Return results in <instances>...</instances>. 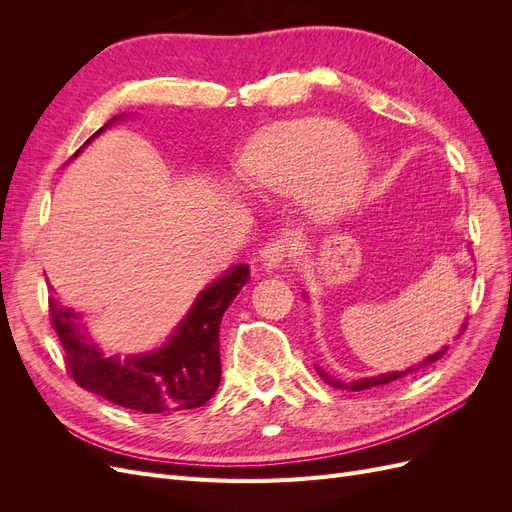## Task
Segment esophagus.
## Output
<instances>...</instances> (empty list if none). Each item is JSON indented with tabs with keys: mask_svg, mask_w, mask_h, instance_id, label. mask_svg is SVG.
Wrapping results in <instances>:
<instances>
[{
	"mask_svg": "<svg viewBox=\"0 0 512 512\" xmlns=\"http://www.w3.org/2000/svg\"><path fill=\"white\" fill-rule=\"evenodd\" d=\"M292 254H294L292 237H275L265 247H262V252H260L262 269H265L267 273L284 269Z\"/></svg>",
	"mask_w": 512,
	"mask_h": 512,
	"instance_id": "34e87169",
	"label": "esophagus"
}]
</instances>
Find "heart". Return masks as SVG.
<instances>
[{
	"instance_id": "1",
	"label": "heart",
	"mask_w": 512,
	"mask_h": 512,
	"mask_svg": "<svg viewBox=\"0 0 512 512\" xmlns=\"http://www.w3.org/2000/svg\"><path fill=\"white\" fill-rule=\"evenodd\" d=\"M243 175L256 188L292 194L312 181V205L335 218L363 194L369 158L354 132L333 119H297L258 132L241 153Z\"/></svg>"
}]
</instances>
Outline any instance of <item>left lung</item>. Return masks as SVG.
Returning <instances> with one entry per match:
<instances>
[{
  "mask_svg": "<svg viewBox=\"0 0 512 512\" xmlns=\"http://www.w3.org/2000/svg\"><path fill=\"white\" fill-rule=\"evenodd\" d=\"M466 331V322L461 324V329H459V335ZM457 335V337H459ZM448 350V346H444L442 350H438L436 354H429L427 359H423L421 363L418 365H414V367H408V369H404V371H389V374H378V376H371V378H359V380H352V382H344V380H337V378H333V376H329L327 371H324L322 367H316V371H318V376L327 382L329 386H335V389H348V391H365V389H371V386H382V384H391L393 380H399V378H404V376H408V374H412V371H416V369H421V367H427V365H431V363H436L438 359H442L444 356V352Z\"/></svg>",
  "mask_w": 512,
  "mask_h": 512,
  "instance_id": "obj_1",
  "label": "left lung"
}]
</instances>
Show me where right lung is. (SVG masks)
<instances>
[{"mask_svg":"<svg viewBox=\"0 0 512 512\" xmlns=\"http://www.w3.org/2000/svg\"><path fill=\"white\" fill-rule=\"evenodd\" d=\"M123 117L126 115L113 117L104 128ZM104 128L85 145L102 134ZM79 153L81 149L74 153V158ZM247 282H250V267H230L213 284L198 292L188 314L160 348L128 356H106L85 333L81 314L51 299L49 312L66 352L70 376L85 391L136 412L164 414L205 406L218 391L222 378V316Z\"/></svg>","mask_w":512,"mask_h":512,"instance_id":"obj_1","label":"right lung"}]
</instances>
